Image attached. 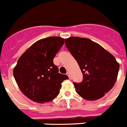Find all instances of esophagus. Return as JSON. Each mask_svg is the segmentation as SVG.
Returning <instances> with one entry per match:
<instances>
[{
    "label": "esophagus",
    "instance_id": "esophagus-1",
    "mask_svg": "<svg viewBox=\"0 0 127 127\" xmlns=\"http://www.w3.org/2000/svg\"><path fill=\"white\" fill-rule=\"evenodd\" d=\"M66 75H68V77H69V79H71V76H70V72H67L66 73Z\"/></svg>",
    "mask_w": 127,
    "mask_h": 127
}]
</instances>
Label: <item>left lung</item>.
I'll return each mask as SVG.
<instances>
[{"instance_id": "1", "label": "left lung", "mask_w": 127, "mask_h": 127, "mask_svg": "<svg viewBox=\"0 0 127 127\" xmlns=\"http://www.w3.org/2000/svg\"><path fill=\"white\" fill-rule=\"evenodd\" d=\"M65 44L83 75L81 83H73L77 93L88 101L104 96L118 77L120 65L114 55L87 38L70 37L65 39Z\"/></svg>"}]
</instances>
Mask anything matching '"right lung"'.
<instances>
[{"instance_id": "obj_1", "label": "right lung", "mask_w": 127, "mask_h": 127, "mask_svg": "<svg viewBox=\"0 0 127 127\" xmlns=\"http://www.w3.org/2000/svg\"><path fill=\"white\" fill-rule=\"evenodd\" d=\"M64 39L50 37L40 39L21 55L13 69V75L22 93L33 101H51L60 92L61 83L68 77L59 73L53 59Z\"/></svg>"}]
</instances>
